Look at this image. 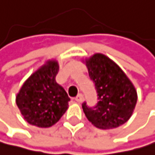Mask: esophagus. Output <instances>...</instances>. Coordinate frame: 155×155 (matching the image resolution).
<instances>
[{
	"label": "esophagus",
	"instance_id": "1",
	"mask_svg": "<svg viewBox=\"0 0 155 155\" xmlns=\"http://www.w3.org/2000/svg\"><path fill=\"white\" fill-rule=\"evenodd\" d=\"M75 101H76L77 102H78V104H80V102H82V101H83V96H82V94H79V95L75 97Z\"/></svg>",
	"mask_w": 155,
	"mask_h": 155
}]
</instances>
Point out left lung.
I'll return each mask as SVG.
<instances>
[{
    "mask_svg": "<svg viewBox=\"0 0 155 155\" xmlns=\"http://www.w3.org/2000/svg\"><path fill=\"white\" fill-rule=\"evenodd\" d=\"M89 76L95 83L96 105L82 104L88 120L101 129H113L129 120L137 104V92L128 77L107 56L94 54L86 60Z\"/></svg>",
    "mask_w": 155,
    "mask_h": 155,
    "instance_id": "1",
    "label": "left lung"
}]
</instances>
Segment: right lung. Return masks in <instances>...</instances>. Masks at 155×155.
<instances>
[{
  "label": "right lung",
  "mask_w": 155,
  "mask_h": 155,
  "mask_svg": "<svg viewBox=\"0 0 155 155\" xmlns=\"http://www.w3.org/2000/svg\"><path fill=\"white\" fill-rule=\"evenodd\" d=\"M58 72V62L48 61L26 80L17 94L16 104L29 124L51 127L66 111L70 99L55 82Z\"/></svg>",
  "instance_id": "1"
}]
</instances>
